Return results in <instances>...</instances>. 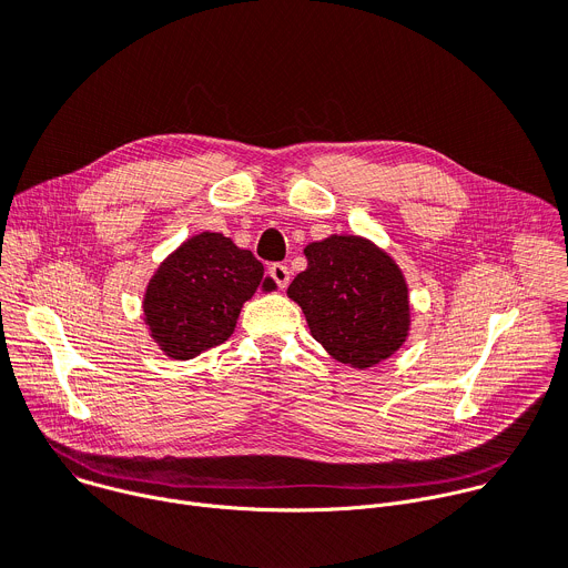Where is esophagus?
<instances>
[{
    "mask_svg": "<svg viewBox=\"0 0 568 568\" xmlns=\"http://www.w3.org/2000/svg\"><path fill=\"white\" fill-rule=\"evenodd\" d=\"M270 276L274 278V283H276L281 290H285V287L290 285V270H287V265H283V263H274V265L270 267Z\"/></svg>",
    "mask_w": 568,
    "mask_h": 568,
    "instance_id": "esophagus-1",
    "label": "esophagus"
}]
</instances>
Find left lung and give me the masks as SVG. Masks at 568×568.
I'll list each match as a JSON object with an SVG mask.
<instances>
[{
    "label": "left lung",
    "instance_id": "1",
    "mask_svg": "<svg viewBox=\"0 0 568 568\" xmlns=\"http://www.w3.org/2000/svg\"><path fill=\"white\" fill-rule=\"evenodd\" d=\"M307 270L287 287L312 337L337 362L368 368L409 335V290L388 254L359 235H331L303 250Z\"/></svg>",
    "mask_w": 568,
    "mask_h": 568
}]
</instances>
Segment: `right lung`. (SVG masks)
I'll return each mask as SVG.
<instances>
[{"instance_id": "obj_1", "label": "right lung", "mask_w": 568, "mask_h": 568, "mask_svg": "<svg viewBox=\"0 0 568 568\" xmlns=\"http://www.w3.org/2000/svg\"><path fill=\"white\" fill-rule=\"evenodd\" d=\"M274 287L252 252L204 231L159 265L143 296V316L161 351L193 359L233 335L242 303L256 290Z\"/></svg>"}]
</instances>
